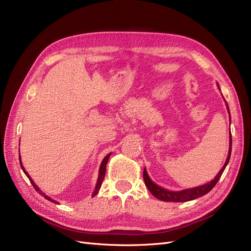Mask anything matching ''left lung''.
I'll return each mask as SVG.
<instances>
[{
	"label": "left lung",
	"mask_w": 251,
	"mask_h": 251,
	"mask_svg": "<svg viewBox=\"0 0 251 251\" xmlns=\"http://www.w3.org/2000/svg\"><path fill=\"white\" fill-rule=\"evenodd\" d=\"M227 107V105H226ZM228 110V107H227ZM229 112V111H228ZM230 152H232V134L229 132V147H228V153L227 157L226 159V163L222 170L218 172V174L214 177L212 181H210L204 185H200L194 188H188V189H183L180 190V192H171V190H167L163 187H160L156 185L154 182H152V180L149 178L146 170L144 169L143 171V177H144V182L147 188L149 189V192L151 193L156 199L160 200V201H166V202H187V201H192V200L198 199L200 197H202L206 194H208L210 190H211L217 181L219 180L220 176L223 175L225 169L228 163L229 157H230Z\"/></svg>",
	"instance_id": "1"
}]
</instances>
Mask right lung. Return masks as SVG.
I'll return each instance as SVG.
<instances>
[{"label":"right lung","mask_w":251,"mask_h":251,"mask_svg":"<svg viewBox=\"0 0 251 251\" xmlns=\"http://www.w3.org/2000/svg\"><path fill=\"white\" fill-rule=\"evenodd\" d=\"M110 155H111V153H108V154H107V155L104 157V159L102 160V164H101V166H100V170H99V177H98V181H97V184H96V187H95V192L93 193V197H95V196L98 194V192H99V190H100V188H101L102 182H103L104 177H105V174H106V165H107V162H108V159H109ZM19 162H21V166H22L23 171L25 172V174L26 175V177L29 179V181H31V183L33 184L34 188L37 190V192H39V194L41 195V196H43V197H44L46 200H48V201L52 202V203H55V204H58L56 201H54L53 199L49 198V197H48V196H46V195H45L43 192H41V190H40V188H39V187L36 185V183L33 181V179L31 178V176H29V175L27 174V172L25 171V168H24V166H23L21 154H19Z\"/></svg>","instance_id":"add662e5"}]
</instances>
